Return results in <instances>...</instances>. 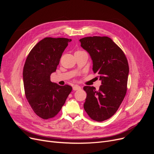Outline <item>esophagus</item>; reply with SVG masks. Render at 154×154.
I'll return each instance as SVG.
<instances>
[{"instance_id":"obj_1","label":"esophagus","mask_w":154,"mask_h":154,"mask_svg":"<svg viewBox=\"0 0 154 154\" xmlns=\"http://www.w3.org/2000/svg\"><path fill=\"white\" fill-rule=\"evenodd\" d=\"M72 89L74 91H77V90H80L81 89V87L79 86L78 85H74L72 87Z\"/></svg>"}]
</instances>
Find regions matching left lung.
Wrapping results in <instances>:
<instances>
[{
  "mask_svg": "<svg viewBox=\"0 0 154 154\" xmlns=\"http://www.w3.org/2000/svg\"><path fill=\"white\" fill-rule=\"evenodd\" d=\"M81 47L92 60V71L99 74L101 85L85 86L83 105L93 120L103 122L112 117L122 104L127 90L129 67L123 51L107 36H88L80 40Z\"/></svg>",
  "mask_w": 154,
  "mask_h": 154,
  "instance_id": "8db88e82",
  "label": "left lung"
}]
</instances>
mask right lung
Instances as JSON below:
<instances>
[{
	"label": "right lung",
	"instance_id": "right-lung-1",
	"mask_svg": "<svg viewBox=\"0 0 154 154\" xmlns=\"http://www.w3.org/2000/svg\"><path fill=\"white\" fill-rule=\"evenodd\" d=\"M71 39L47 37L40 40L27 56L23 69L26 97L41 118H53L61 110L72 87L51 82L62 53Z\"/></svg>",
	"mask_w": 154,
	"mask_h": 154
}]
</instances>
